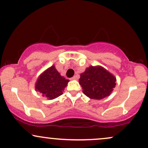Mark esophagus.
Returning <instances> with one entry per match:
<instances>
[{"label":"esophagus","mask_w":148,"mask_h":148,"mask_svg":"<svg viewBox=\"0 0 148 148\" xmlns=\"http://www.w3.org/2000/svg\"><path fill=\"white\" fill-rule=\"evenodd\" d=\"M77 79H78L77 76H73L72 78H71V80H76Z\"/></svg>","instance_id":"obj_1"}]
</instances>
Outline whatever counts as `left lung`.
Instances as JSON below:
<instances>
[{"label":"left lung","mask_w":148,"mask_h":148,"mask_svg":"<svg viewBox=\"0 0 148 148\" xmlns=\"http://www.w3.org/2000/svg\"><path fill=\"white\" fill-rule=\"evenodd\" d=\"M79 83L85 95L92 99L100 100L112 92L116 78L103 67L91 66L81 74Z\"/></svg>","instance_id":"8db88e82"}]
</instances>
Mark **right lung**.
<instances>
[{"label": "right lung", "instance_id": "add662e5", "mask_svg": "<svg viewBox=\"0 0 148 148\" xmlns=\"http://www.w3.org/2000/svg\"><path fill=\"white\" fill-rule=\"evenodd\" d=\"M68 82L69 80L60 76L54 66H51L39 76L36 84V90L51 100L63 94Z\"/></svg>", "mask_w": 148, "mask_h": 148}]
</instances>
